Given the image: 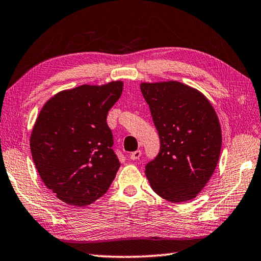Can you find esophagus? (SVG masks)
<instances>
[{"instance_id": "34e87169", "label": "esophagus", "mask_w": 261, "mask_h": 261, "mask_svg": "<svg viewBox=\"0 0 261 261\" xmlns=\"http://www.w3.org/2000/svg\"><path fill=\"white\" fill-rule=\"evenodd\" d=\"M141 155H142V151L141 150H136L134 152H132L130 155H129V158L132 160H139L141 158Z\"/></svg>"}]
</instances>
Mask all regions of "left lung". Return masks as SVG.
Returning <instances> with one entry per match:
<instances>
[{"label": "left lung", "mask_w": 261, "mask_h": 261, "mask_svg": "<svg viewBox=\"0 0 261 261\" xmlns=\"http://www.w3.org/2000/svg\"><path fill=\"white\" fill-rule=\"evenodd\" d=\"M141 91L160 139V151L145 166L156 194L170 202L195 198L218 164L222 129L202 93L179 82L142 83Z\"/></svg>", "instance_id": "obj_1"}]
</instances>
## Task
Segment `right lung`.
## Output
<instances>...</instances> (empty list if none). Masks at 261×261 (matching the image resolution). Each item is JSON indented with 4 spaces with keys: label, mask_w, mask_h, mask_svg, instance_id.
I'll return each mask as SVG.
<instances>
[{
    "label": "right lung",
    "mask_w": 261,
    "mask_h": 261,
    "mask_svg": "<svg viewBox=\"0 0 261 261\" xmlns=\"http://www.w3.org/2000/svg\"><path fill=\"white\" fill-rule=\"evenodd\" d=\"M122 93V82L82 85L48 100L31 135L34 164L58 199L77 207L106 193L120 164L112 150L107 116Z\"/></svg>",
    "instance_id": "right-lung-1"
}]
</instances>
